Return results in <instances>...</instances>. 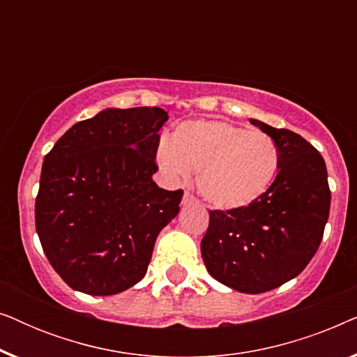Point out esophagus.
<instances>
[{
  "instance_id": "1",
  "label": "esophagus",
  "mask_w": 357,
  "mask_h": 357,
  "mask_svg": "<svg viewBox=\"0 0 357 357\" xmlns=\"http://www.w3.org/2000/svg\"><path fill=\"white\" fill-rule=\"evenodd\" d=\"M195 202H197V198H195L193 195L190 193V192H185L183 199H182V203L185 204V206H187V204H192V203H195Z\"/></svg>"
}]
</instances>
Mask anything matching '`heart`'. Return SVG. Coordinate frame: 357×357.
<instances>
[{"label": "heart", "instance_id": "obj_1", "mask_svg": "<svg viewBox=\"0 0 357 357\" xmlns=\"http://www.w3.org/2000/svg\"><path fill=\"white\" fill-rule=\"evenodd\" d=\"M158 162L174 178L199 170L203 197L214 206L234 209L266 192L280 165V151L263 131H247L224 120H198L180 125L172 141H160Z\"/></svg>", "mask_w": 357, "mask_h": 357}]
</instances>
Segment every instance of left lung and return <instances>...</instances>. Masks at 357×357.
I'll list each match as a JSON object with an SVG mask.
<instances>
[{"label":"left lung","mask_w":357,"mask_h":357,"mask_svg":"<svg viewBox=\"0 0 357 357\" xmlns=\"http://www.w3.org/2000/svg\"><path fill=\"white\" fill-rule=\"evenodd\" d=\"M250 123L276 143L280 172L247 206L209 211L202 257L214 280L260 294L301 275L314 258L328 221L331 192L325 160L309 141L263 121Z\"/></svg>","instance_id":"1"}]
</instances>
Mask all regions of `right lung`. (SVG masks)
Instances as JSON below:
<instances>
[{
	"mask_svg": "<svg viewBox=\"0 0 357 357\" xmlns=\"http://www.w3.org/2000/svg\"><path fill=\"white\" fill-rule=\"evenodd\" d=\"M159 107L109 109L73 125L45 155L36 229L61 280L91 296H112L141 281L162 227L183 190L153 180Z\"/></svg>",
	"mask_w": 357,
	"mask_h": 357,
	"instance_id": "1",
	"label": "right lung"
}]
</instances>
